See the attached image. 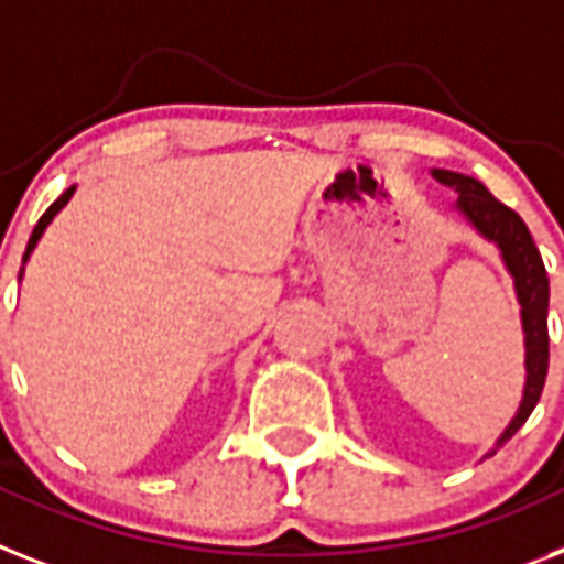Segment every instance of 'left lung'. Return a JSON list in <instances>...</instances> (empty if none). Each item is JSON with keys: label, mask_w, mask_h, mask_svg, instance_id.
Instances as JSON below:
<instances>
[{"label": "left lung", "mask_w": 564, "mask_h": 564, "mask_svg": "<svg viewBox=\"0 0 564 564\" xmlns=\"http://www.w3.org/2000/svg\"><path fill=\"white\" fill-rule=\"evenodd\" d=\"M432 178L458 193L453 209L467 221L484 241H490L499 250L505 271L513 279L516 302H519V319H522L524 337V389L516 415L505 426L492 449L484 453V458L496 455L501 444L513 438L522 430L530 412L536 409L542 398L544 377H547V300H551V285L544 273L542 256H539L533 236L519 213L492 198V193L473 175L453 170H432Z\"/></svg>", "instance_id": "8db88e82"}]
</instances>
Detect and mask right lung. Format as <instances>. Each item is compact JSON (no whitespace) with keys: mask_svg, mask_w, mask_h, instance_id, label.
I'll use <instances>...</instances> for the list:
<instances>
[{"mask_svg":"<svg viewBox=\"0 0 564 564\" xmlns=\"http://www.w3.org/2000/svg\"><path fill=\"white\" fill-rule=\"evenodd\" d=\"M74 189H77V184H74V187H68V189H65V193H63V195H59L57 202L51 204V207H48V209H45V213H42V218H40V221H36L34 232H31V239H28V248H25V256H22V271H25V262H28V259H31V253H34V248H36V245H40V239H42V232L48 230V225H51V221H54V216H57L59 209H63V207H65V204L72 202V195H74ZM22 271H20V279H22Z\"/></svg>","mask_w":564,"mask_h":564,"instance_id":"add662e5","label":"right lung"}]
</instances>
